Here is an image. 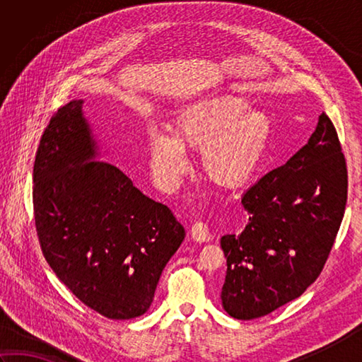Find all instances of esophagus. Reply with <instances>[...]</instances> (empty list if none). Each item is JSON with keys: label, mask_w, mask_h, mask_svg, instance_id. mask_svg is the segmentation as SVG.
Listing matches in <instances>:
<instances>
[{"label": "esophagus", "mask_w": 362, "mask_h": 362, "mask_svg": "<svg viewBox=\"0 0 362 362\" xmlns=\"http://www.w3.org/2000/svg\"><path fill=\"white\" fill-rule=\"evenodd\" d=\"M189 233L196 243H209L211 238L209 226L204 224V222H196V224L191 227Z\"/></svg>", "instance_id": "obj_1"}]
</instances>
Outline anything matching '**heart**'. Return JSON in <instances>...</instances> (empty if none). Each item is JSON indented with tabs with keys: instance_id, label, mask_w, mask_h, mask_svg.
I'll return each mask as SVG.
<instances>
[{
	"instance_id": "heart-1",
	"label": "heart",
	"mask_w": 362,
	"mask_h": 362,
	"mask_svg": "<svg viewBox=\"0 0 362 362\" xmlns=\"http://www.w3.org/2000/svg\"><path fill=\"white\" fill-rule=\"evenodd\" d=\"M272 121L245 99L216 95L188 104L175 115L171 134L149 135L152 174L165 189L179 187L188 168L187 151H199V168L214 187L235 188L250 180L269 148Z\"/></svg>"
}]
</instances>
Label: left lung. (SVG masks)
Segmentation results:
<instances>
[{
    "label": "left lung",
    "instance_id": "left-lung-1",
    "mask_svg": "<svg viewBox=\"0 0 362 362\" xmlns=\"http://www.w3.org/2000/svg\"><path fill=\"white\" fill-rule=\"evenodd\" d=\"M345 202L347 166L333 122L322 113L308 143L245 191L243 232L221 238L228 316L258 319L302 296L322 272Z\"/></svg>",
    "mask_w": 362,
    "mask_h": 362
}]
</instances>
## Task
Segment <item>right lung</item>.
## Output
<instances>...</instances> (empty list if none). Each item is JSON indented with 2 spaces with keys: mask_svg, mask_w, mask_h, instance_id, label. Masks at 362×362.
<instances>
[{
  "mask_svg": "<svg viewBox=\"0 0 362 362\" xmlns=\"http://www.w3.org/2000/svg\"><path fill=\"white\" fill-rule=\"evenodd\" d=\"M83 101L51 118L34 163L38 241L51 269L88 308L127 320L151 308L185 228L165 204L107 161Z\"/></svg>",
  "mask_w": 362,
  "mask_h": 362,
  "instance_id": "1",
  "label": "right lung"
}]
</instances>
